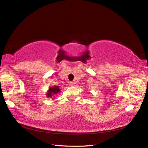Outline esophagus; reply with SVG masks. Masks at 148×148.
<instances>
[{
  "label": "esophagus",
  "mask_w": 148,
  "mask_h": 148,
  "mask_svg": "<svg viewBox=\"0 0 148 148\" xmlns=\"http://www.w3.org/2000/svg\"><path fill=\"white\" fill-rule=\"evenodd\" d=\"M74 84H75V83H74V82H70V85L72 86H74Z\"/></svg>",
  "instance_id": "esophagus-1"
}]
</instances>
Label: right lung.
<instances>
[{"label":"right lung","mask_w":148,"mask_h":148,"mask_svg":"<svg viewBox=\"0 0 148 148\" xmlns=\"http://www.w3.org/2000/svg\"><path fill=\"white\" fill-rule=\"evenodd\" d=\"M60 89H59V86L51 87V88H49L48 91L47 92V94H46L47 97L51 98L53 95L58 94L59 92H60Z\"/></svg>","instance_id":"right-lung-1"}]
</instances>
